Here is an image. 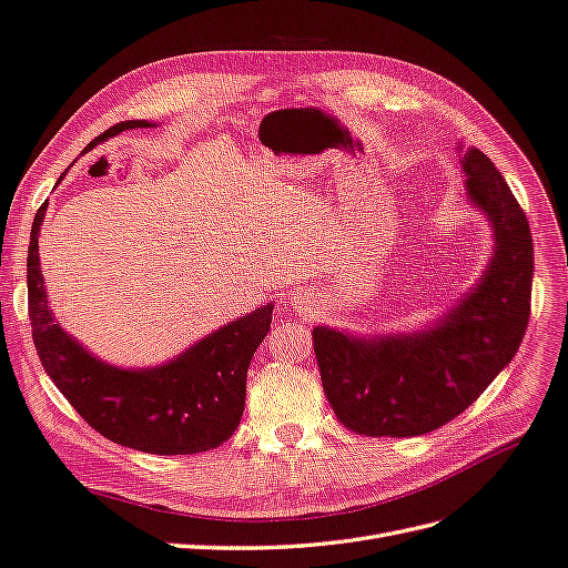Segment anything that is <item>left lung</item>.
<instances>
[{
  "mask_svg": "<svg viewBox=\"0 0 568 568\" xmlns=\"http://www.w3.org/2000/svg\"><path fill=\"white\" fill-rule=\"evenodd\" d=\"M471 202L490 219L495 254L474 293L435 328L364 339L312 331L323 393L339 424L368 437H414L449 424L521 345L530 318L532 237L521 204L480 150L462 156Z\"/></svg>",
  "mask_w": 568,
  "mask_h": 568,
  "instance_id": "left-lung-1",
  "label": "left lung"
}]
</instances>
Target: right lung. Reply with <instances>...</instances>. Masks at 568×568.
Wrapping results in <instances>:
<instances>
[{
  "label": "right lung",
  "instance_id": "add662e5",
  "mask_svg": "<svg viewBox=\"0 0 568 568\" xmlns=\"http://www.w3.org/2000/svg\"><path fill=\"white\" fill-rule=\"evenodd\" d=\"M150 121H123L94 138L88 150L128 128ZM47 212L32 221L28 247V316L47 376L71 407L106 440L148 455H194L214 449L235 433L245 409L247 368L271 328L273 304L200 339L173 362L128 371L109 366L63 333L54 321L40 271L38 235Z\"/></svg>",
  "mask_w": 568,
  "mask_h": 568
}]
</instances>
